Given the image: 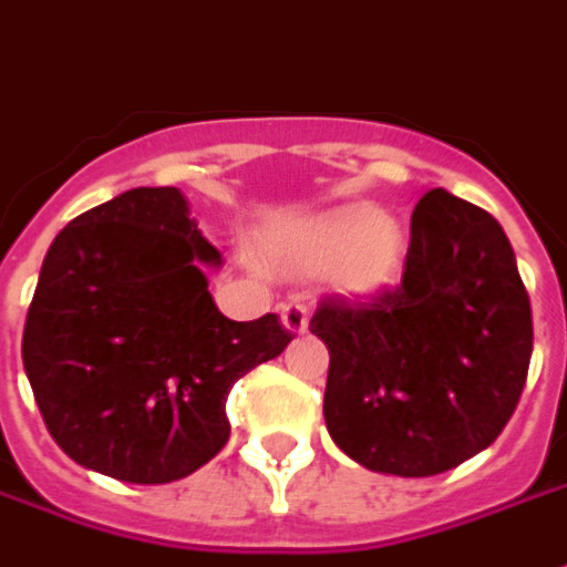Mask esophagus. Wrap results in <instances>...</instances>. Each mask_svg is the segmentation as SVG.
<instances>
[{
	"label": "esophagus",
	"instance_id": "34e87169",
	"mask_svg": "<svg viewBox=\"0 0 567 567\" xmlns=\"http://www.w3.org/2000/svg\"><path fill=\"white\" fill-rule=\"evenodd\" d=\"M282 324L288 333H303L309 328V316L303 303H285L282 307Z\"/></svg>",
	"mask_w": 567,
	"mask_h": 567
}]
</instances>
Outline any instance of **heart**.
Instances as JSON below:
<instances>
[{
    "label": "heart",
    "mask_w": 567,
    "mask_h": 567,
    "mask_svg": "<svg viewBox=\"0 0 567 567\" xmlns=\"http://www.w3.org/2000/svg\"><path fill=\"white\" fill-rule=\"evenodd\" d=\"M270 258L295 272L331 267V282L349 297L377 295L392 282L404 255V234L373 206H343L272 239Z\"/></svg>",
    "instance_id": "1"
}]
</instances>
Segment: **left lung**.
I'll return each mask as SVG.
<instances>
[{"label":"left lung","mask_w":567,"mask_h":567,"mask_svg":"<svg viewBox=\"0 0 567 567\" xmlns=\"http://www.w3.org/2000/svg\"><path fill=\"white\" fill-rule=\"evenodd\" d=\"M309 331L331 352L324 422L377 474L434 476L495 443L532 361V303L501 224L434 187L410 221L398 288L324 300Z\"/></svg>","instance_id":"obj_1"}]
</instances>
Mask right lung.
<instances>
[{
  "instance_id": "right-lung-1",
  "label": "right lung",
  "mask_w": 567,
  "mask_h": 567,
  "mask_svg": "<svg viewBox=\"0 0 567 567\" xmlns=\"http://www.w3.org/2000/svg\"><path fill=\"white\" fill-rule=\"evenodd\" d=\"M221 255L178 187H133L56 234L23 328V368L56 446L124 483H173L230 437L239 377L291 343L279 316L230 321Z\"/></svg>"
}]
</instances>
